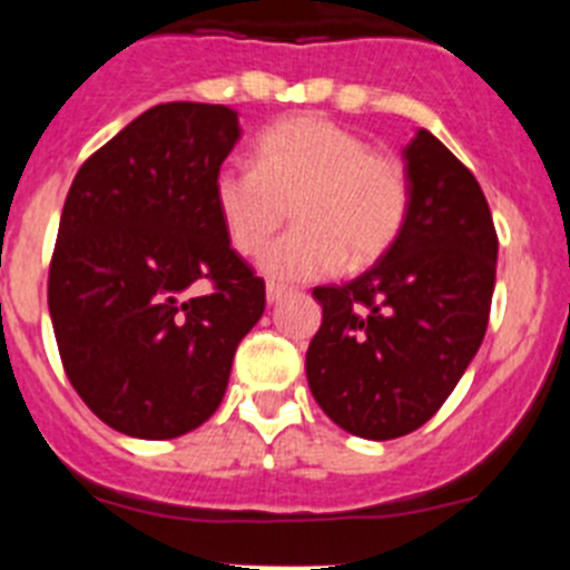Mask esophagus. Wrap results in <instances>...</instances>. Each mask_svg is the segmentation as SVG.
<instances>
[{
    "label": "esophagus",
    "mask_w": 570,
    "mask_h": 570,
    "mask_svg": "<svg viewBox=\"0 0 570 570\" xmlns=\"http://www.w3.org/2000/svg\"><path fill=\"white\" fill-rule=\"evenodd\" d=\"M285 294H288V288H285V285H279V282H268V288H265V296H268L271 305H274V302H279Z\"/></svg>",
    "instance_id": "34e87169"
}]
</instances>
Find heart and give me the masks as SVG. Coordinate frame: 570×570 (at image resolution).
Wrapping results in <instances>:
<instances>
[{"label": "heart", "mask_w": 570, "mask_h": 570, "mask_svg": "<svg viewBox=\"0 0 570 570\" xmlns=\"http://www.w3.org/2000/svg\"><path fill=\"white\" fill-rule=\"evenodd\" d=\"M214 203L230 245L256 256L276 230L296 228L265 254L276 279H316L365 268L391 250L411 208V179L400 156L374 150L365 136L320 114H296L262 130L256 165L225 163Z\"/></svg>", "instance_id": "b5f03b06"}]
</instances>
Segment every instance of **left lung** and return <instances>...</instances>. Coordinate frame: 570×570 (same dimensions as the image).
Instances as JSON below:
<instances>
[{"instance_id":"obj_1","label":"left lung","mask_w":570,"mask_h":570,"mask_svg":"<svg viewBox=\"0 0 570 570\" xmlns=\"http://www.w3.org/2000/svg\"><path fill=\"white\" fill-rule=\"evenodd\" d=\"M402 156V234L362 276L314 288L311 394L362 440H396L440 411L480 351L497 279V228L471 170L425 128Z\"/></svg>"}]
</instances>
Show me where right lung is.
I'll return each instance as SVG.
<instances>
[{"label":"right lung","instance_id":"1","mask_svg":"<svg viewBox=\"0 0 570 570\" xmlns=\"http://www.w3.org/2000/svg\"><path fill=\"white\" fill-rule=\"evenodd\" d=\"M236 139L228 105H156L73 176L50 322L70 385L119 434L174 440L203 425L265 311V282L230 248L214 203Z\"/></svg>","mask_w":570,"mask_h":570}]
</instances>
